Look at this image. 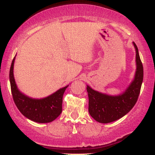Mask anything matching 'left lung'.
Masks as SVG:
<instances>
[{"label":"left lung","mask_w":155,"mask_h":155,"mask_svg":"<svg viewBox=\"0 0 155 155\" xmlns=\"http://www.w3.org/2000/svg\"><path fill=\"white\" fill-rule=\"evenodd\" d=\"M136 51V72L135 79L123 94L110 96L102 94L87 86L90 114L100 123H109L127 114L136 104L143 79V68L138 49L133 42Z\"/></svg>","instance_id":"8db88e82"}]
</instances>
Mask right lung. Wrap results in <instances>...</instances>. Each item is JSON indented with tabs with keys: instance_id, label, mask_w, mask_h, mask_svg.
<instances>
[{
	"instance_id": "1",
	"label": "right lung",
	"mask_w": 155,
	"mask_h": 155,
	"mask_svg": "<svg viewBox=\"0 0 155 155\" xmlns=\"http://www.w3.org/2000/svg\"><path fill=\"white\" fill-rule=\"evenodd\" d=\"M12 60L9 79L12 97L19 111L28 119L38 123H48L54 121L62 112L63 94L68 86L60 89L52 95L43 99H33L19 92L14 78V63Z\"/></svg>"
}]
</instances>
